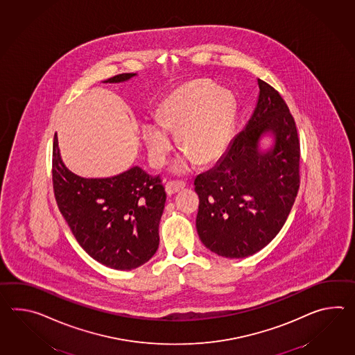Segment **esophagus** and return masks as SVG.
<instances>
[{
    "label": "esophagus",
    "instance_id": "34e87169",
    "mask_svg": "<svg viewBox=\"0 0 355 355\" xmlns=\"http://www.w3.org/2000/svg\"><path fill=\"white\" fill-rule=\"evenodd\" d=\"M186 187V182L183 181H168L166 184V191L168 195H173L180 192L181 189Z\"/></svg>",
    "mask_w": 355,
    "mask_h": 355
}]
</instances>
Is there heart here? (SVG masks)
Segmentation results:
<instances>
[{
    "label": "heart",
    "mask_w": 355,
    "mask_h": 355,
    "mask_svg": "<svg viewBox=\"0 0 355 355\" xmlns=\"http://www.w3.org/2000/svg\"><path fill=\"white\" fill-rule=\"evenodd\" d=\"M234 95L210 80H192L175 87L159 105V123L142 128L150 159L162 166L172 149L168 131H178V141L187 155L175 169L184 172L195 163H211L227 149L236 121Z\"/></svg>",
    "instance_id": "1"
}]
</instances>
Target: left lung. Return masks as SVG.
Returning <instances> with one entry per match:
<instances>
[{"label": "left lung", "instance_id": "obj_1", "mask_svg": "<svg viewBox=\"0 0 355 355\" xmlns=\"http://www.w3.org/2000/svg\"><path fill=\"white\" fill-rule=\"evenodd\" d=\"M260 95L245 131L236 135L218 164L193 182L200 198L196 228L214 253L243 259L268 245L283 228L300 189V144L286 103L259 79ZM271 130L276 145L258 151Z\"/></svg>", "mask_w": 355, "mask_h": 355}]
</instances>
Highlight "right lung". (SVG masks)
<instances>
[{
    "label": "right lung",
    "mask_w": 355,
    "mask_h": 355,
    "mask_svg": "<svg viewBox=\"0 0 355 355\" xmlns=\"http://www.w3.org/2000/svg\"><path fill=\"white\" fill-rule=\"evenodd\" d=\"M136 73H119V83ZM55 202L84 251L104 266L132 270L154 256L166 193L160 175L134 166L112 178H83L63 166L57 135L52 150Z\"/></svg>",
    "instance_id": "right-lung-1"
}]
</instances>
